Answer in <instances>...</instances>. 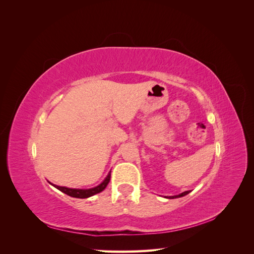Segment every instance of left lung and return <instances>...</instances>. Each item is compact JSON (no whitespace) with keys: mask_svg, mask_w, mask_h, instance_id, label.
<instances>
[{"mask_svg":"<svg viewBox=\"0 0 254 254\" xmlns=\"http://www.w3.org/2000/svg\"><path fill=\"white\" fill-rule=\"evenodd\" d=\"M190 193V190H187V191H183L182 194H180V195H177V196H171L170 198H178V197H182V196H186V195H188Z\"/></svg>","mask_w":254,"mask_h":254,"instance_id":"1","label":"left lung"}]
</instances>
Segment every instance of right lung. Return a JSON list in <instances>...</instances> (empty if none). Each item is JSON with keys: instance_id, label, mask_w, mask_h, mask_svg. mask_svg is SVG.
Listing matches in <instances>:
<instances>
[{"instance_id": "1", "label": "right lung", "mask_w": 254, "mask_h": 254, "mask_svg": "<svg viewBox=\"0 0 254 254\" xmlns=\"http://www.w3.org/2000/svg\"><path fill=\"white\" fill-rule=\"evenodd\" d=\"M111 173V172H110ZM108 174V176L106 177V179L99 184L98 187L96 188H93V189H89V190H79V189H68V188H65V187H58V186H53L55 187L56 189H58L59 190L63 191V193L71 196V197H75V198H88V197H91L93 196L97 193H101L102 190H104L106 189V187L108 186V183L110 181V177H111V174Z\"/></svg>"}]
</instances>
